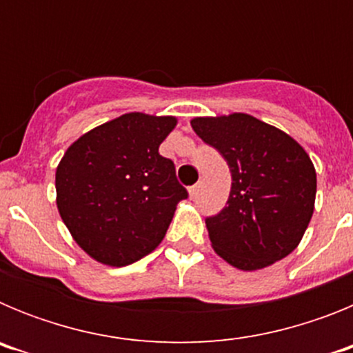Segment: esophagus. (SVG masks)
<instances>
[{
	"label": "esophagus",
	"mask_w": 353,
	"mask_h": 353,
	"mask_svg": "<svg viewBox=\"0 0 353 353\" xmlns=\"http://www.w3.org/2000/svg\"><path fill=\"white\" fill-rule=\"evenodd\" d=\"M198 189H199L198 183L192 187H189V196H191V198H196V194H198Z\"/></svg>",
	"instance_id": "obj_1"
}]
</instances>
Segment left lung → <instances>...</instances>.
<instances>
[{"label": "left lung", "instance_id": "8db88e82", "mask_svg": "<svg viewBox=\"0 0 353 353\" xmlns=\"http://www.w3.org/2000/svg\"><path fill=\"white\" fill-rule=\"evenodd\" d=\"M232 171L228 205L207 217L214 251L240 270H260L301 244L314 210L316 171L292 136L245 113L192 118Z\"/></svg>", "mask_w": 353, "mask_h": 353}]
</instances>
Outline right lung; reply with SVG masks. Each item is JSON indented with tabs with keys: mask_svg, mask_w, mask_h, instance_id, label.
I'll return each instance as SVG.
<instances>
[{
	"mask_svg": "<svg viewBox=\"0 0 353 353\" xmlns=\"http://www.w3.org/2000/svg\"><path fill=\"white\" fill-rule=\"evenodd\" d=\"M174 117L125 113L83 134L56 168V205L88 256L125 267L166 235L187 191L159 146Z\"/></svg>",
	"mask_w": 353,
	"mask_h": 353,
	"instance_id": "obj_1",
	"label": "right lung"
}]
</instances>
